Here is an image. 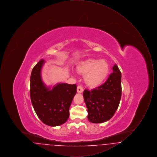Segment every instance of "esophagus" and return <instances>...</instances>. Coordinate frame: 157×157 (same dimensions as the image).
Listing matches in <instances>:
<instances>
[{
  "label": "esophagus",
  "instance_id": "esophagus-1",
  "mask_svg": "<svg viewBox=\"0 0 157 157\" xmlns=\"http://www.w3.org/2000/svg\"><path fill=\"white\" fill-rule=\"evenodd\" d=\"M83 91V88L82 86H78L77 87V92L78 93H82Z\"/></svg>",
  "mask_w": 157,
  "mask_h": 157
}]
</instances>
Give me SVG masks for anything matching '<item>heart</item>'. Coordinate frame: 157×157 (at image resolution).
<instances>
[{
	"instance_id": "b5f03b06",
	"label": "heart",
	"mask_w": 157,
	"mask_h": 157,
	"mask_svg": "<svg viewBox=\"0 0 157 157\" xmlns=\"http://www.w3.org/2000/svg\"><path fill=\"white\" fill-rule=\"evenodd\" d=\"M76 69L79 74L85 75V81L88 86L95 88L106 80L109 74V67L105 60L89 59L81 62Z\"/></svg>"
}]
</instances>
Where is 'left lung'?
I'll list each match as a JSON object with an SVG mask.
<instances>
[{
    "label": "left lung",
    "mask_w": 157,
    "mask_h": 157,
    "mask_svg": "<svg viewBox=\"0 0 157 157\" xmlns=\"http://www.w3.org/2000/svg\"><path fill=\"white\" fill-rule=\"evenodd\" d=\"M112 69L113 72L102 85L83 92L90 122L102 123L110 120L118 108L122 93L121 72L117 64Z\"/></svg>",
    "instance_id": "8db88e82"
}]
</instances>
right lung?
I'll list each match as a JSON object with an SVG mask.
<instances>
[{"label":"right lung","mask_w":157,"mask_h":157,"mask_svg":"<svg viewBox=\"0 0 157 157\" xmlns=\"http://www.w3.org/2000/svg\"><path fill=\"white\" fill-rule=\"evenodd\" d=\"M45 60L40 59L30 75V95L34 110L45 124L55 127L64 124L69 116V107L76 93V85L59 83L51 90L42 81L40 71Z\"/></svg>","instance_id":"obj_1"}]
</instances>
